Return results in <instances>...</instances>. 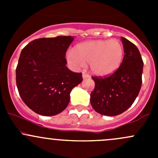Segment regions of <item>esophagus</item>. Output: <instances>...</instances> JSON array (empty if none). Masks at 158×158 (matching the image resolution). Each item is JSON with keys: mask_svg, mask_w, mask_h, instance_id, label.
<instances>
[{"mask_svg": "<svg viewBox=\"0 0 158 158\" xmlns=\"http://www.w3.org/2000/svg\"><path fill=\"white\" fill-rule=\"evenodd\" d=\"M89 77H90V76H89V75L87 74V73H82V78H83L84 79H87V78H89Z\"/></svg>", "mask_w": 158, "mask_h": 158, "instance_id": "34e87169", "label": "esophagus"}]
</instances>
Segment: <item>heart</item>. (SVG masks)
<instances>
[{
	"instance_id": "b5f03b06",
	"label": "heart",
	"mask_w": 158,
	"mask_h": 158,
	"mask_svg": "<svg viewBox=\"0 0 158 158\" xmlns=\"http://www.w3.org/2000/svg\"><path fill=\"white\" fill-rule=\"evenodd\" d=\"M124 58V47L116 39L87 41L76 45L74 52L67 54L68 61L75 66L90 63L92 73L98 76H108L116 72Z\"/></svg>"
}]
</instances>
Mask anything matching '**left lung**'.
<instances>
[{
	"mask_svg": "<svg viewBox=\"0 0 158 158\" xmlns=\"http://www.w3.org/2000/svg\"><path fill=\"white\" fill-rule=\"evenodd\" d=\"M121 40L125 55L120 67L107 77H92L95 89L91 92V105L103 115L114 116L126 111L139 94L142 83L144 63L141 53L128 40Z\"/></svg>",
	"mask_w": 158,
	"mask_h": 158,
	"instance_id": "8db88e82",
	"label": "left lung"
}]
</instances>
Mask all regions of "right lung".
<instances>
[{"instance_id":"right-lung-1","label":"right lung","mask_w":158,"mask_h":158,"mask_svg":"<svg viewBox=\"0 0 158 158\" xmlns=\"http://www.w3.org/2000/svg\"><path fill=\"white\" fill-rule=\"evenodd\" d=\"M73 39L40 38L22 49L16 82L22 100L34 112L44 116L62 112L69 104L72 89L82 81V73L66 66L65 56Z\"/></svg>"}]
</instances>
